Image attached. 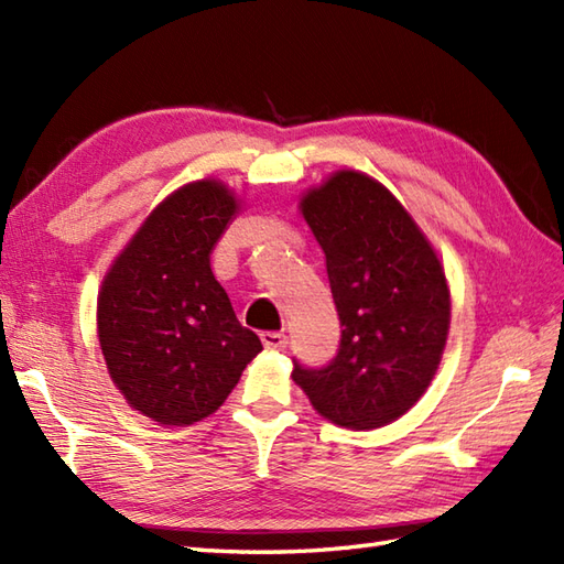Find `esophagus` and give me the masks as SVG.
Here are the masks:
<instances>
[{"instance_id": "obj_1", "label": "esophagus", "mask_w": 564, "mask_h": 564, "mask_svg": "<svg viewBox=\"0 0 564 564\" xmlns=\"http://www.w3.org/2000/svg\"><path fill=\"white\" fill-rule=\"evenodd\" d=\"M261 344L271 351H283L285 344H289V337L283 332H261Z\"/></svg>"}]
</instances>
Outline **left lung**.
<instances>
[{"instance_id": "1", "label": "left lung", "mask_w": 564, "mask_h": 564, "mask_svg": "<svg viewBox=\"0 0 564 564\" xmlns=\"http://www.w3.org/2000/svg\"><path fill=\"white\" fill-rule=\"evenodd\" d=\"M301 206L325 249L341 339L327 366L293 358V380L329 422L386 426L436 373L451 325L446 275L398 198L366 174L337 172Z\"/></svg>"}]
</instances>
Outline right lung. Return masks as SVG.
<instances>
[{
	"instance_id": "add662e5",
	"label": "right lung",
	"mask_w": 564,
	"mask_h": 564,
	"mask_svg": "<svg viewBox=\"0 0 564 564\" xmlns=\"http://www.w3.org/2000/svg\"><path fill=\"white\" fill-rule=\"evenodd\" d=\"M237 200L218 182L160 203L116 259L99 293V341L130 406L166 426L200 422L261 351L210 269Z\"/></svg>"
}]
</instances>
